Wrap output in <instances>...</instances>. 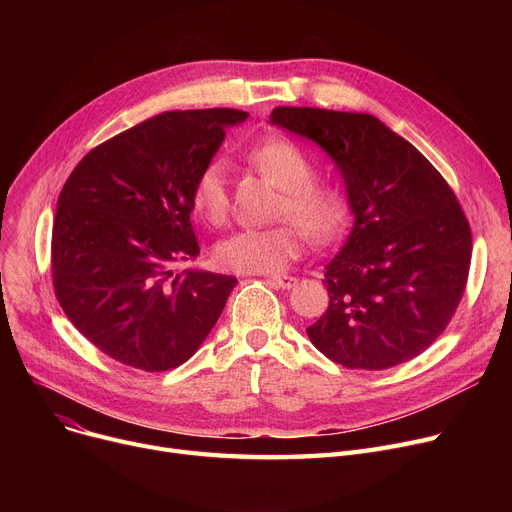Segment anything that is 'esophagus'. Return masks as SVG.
<instances>
[{"label": "esophagus", "mask_w": 512, "mask_h": 512, "mask_svg": "<svg viewBox=\"0 0 512 512\" xmlns=\"http://www.w3.org/2000/svg\"><path fill=\"white\" fill-rule=\"evenodd\" d=\"M270 282L276 284L278 288H286V290H290L292 286H297V278H294V276H272Z\"/></svg>", "instance_id": "34e87169"}]
</instances>
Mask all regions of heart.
<instances>
[{"mask_svg": "<svg viewBox=\"0 0 512 512\" xmlns=\"http://www.w3.org/2000/svg\"><path fill=\"white\" fill-rule=\"evenodd\" d=\"M249 161L284 191L278 218L270 228L238 230L215 247V263L236 274H276L297 259L305 234L315 242L338 238L351 222L353 205L344 188L317 182L313 159L288 139H267L249 151ZM191 205L199 218L222 226L230 213L228 170L222 159H209L191 188Z\"/></svg>", "mask_w": 512, "mask_h": 512, "instance_id": "heart-1", "label": "heart"}]
</instances>
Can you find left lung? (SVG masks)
<instances>
[{
  "label": "left lung",
  "instance_id": "1",
  "mask_svg": "<svg viewBox=\"0 0 512 512\" xmlns=\"http://www.w3.org/2000/svg\"><path fill=\"white\" fill-rule=\"evenodd\" d=\"M334 161L355 226L326 265L330 305L307 328L317 351L380 371L421 355L467 286L471 226L442 174L375 116L274 107L270 116Z\"/></svg>",
  "mask_w": 512,
  "mask_h": 512
}]
</instances>
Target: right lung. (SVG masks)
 I'll use <instances>...</instances> for the list:
<instances>
[{
  "label": "right lung",
  "mask_w": 512,
  "mask_h": 512,
  "mask_svg": "<svg viewBox=\"0 0 512 512\" xmlns=\"http://www.w3.org/2000/svg\"><path fill=\"white\" fill-rule=\"evenodd\" d=\"M228 107L157 114L91 149L68 176L51 230L56 297L93 346L159 373L195 355L236 284L178 272L199 255L191 188L226 126Z\"/></svg>",
  "instance_id": "right-lung-1"
}]
</instances>
